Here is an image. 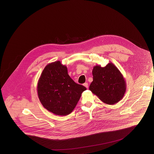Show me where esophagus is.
Wrapping results in <instances>:
<instances>
[{"mask_svg": "<svg viewBox=\"0 0 154 154\" xmlns=\"http://www.w3.org/2000/svg\"><path fill=\"white\" fill-rule=\"evenodd\" d=\"M84 86L85 87H86L87 88H88V84L87 82H85V83H84Z\"/></svg>", "mask_w": 154, "mask_h": 154, "instance_id": "34e87169", "label": "esophagus"}]
</instances>
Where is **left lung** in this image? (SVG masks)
Returning a JSON list of instances; mask_svg holds the SVG:
<instances>
[{
  "instance_id": "1",
  "label": "left lung",
  "mask_w": 154,
  "mask_h": 154,
  "mask_svg": "<svg viewBox=\"0 0 154 154\" xmlns=\"http://www.w3.org/2000/svg\"><path fill=\"white\" fill-rule=\"evenodd\" d=\"M92 75L93 81L89 89L103 102L115 104L123 98L126 84L123 75L112 63L105 67L96 65Z\"/></svg>"
}]
</instances>
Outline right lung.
Segmentation results:
<instances>
[{
	"instance_id": "1",
	"label": "right lung",
	"mask_w": 154,
	"mask_h": 154,
	"mask_svg": "<svg viewBox=\"0 0 154 154\" xmlns=\"http://www.w3.org/2000/svg\"><path fill=\"white\" fill-rule=\"evenodd\" d=\"M87 88L75 83L67 67L55 61L44 67L37 83V94L45 109L55 115L70 114Z\"/></svg>"
}]
</instances>
